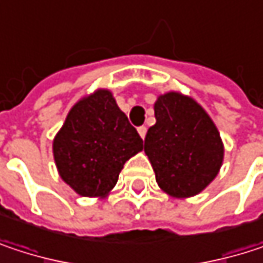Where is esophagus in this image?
<instances>
[{
  "label": "esophagus",
  "mask_w": 263,
  "mask_h": 263,
  "mask_svg": "<svg viewBox=\"0 0 263 263\" xmlns=\"http://www.w3.org/2000/svg\"><path fill=\"white\" fill-rule=\"evenodd\" d=\"M137 131H138V134H140V137H141V138H144V137H146V132H147V128H146V126H140Z\"/></svg>",
  "instance_id": "obj_1"
}]
</instances>
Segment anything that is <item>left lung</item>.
<instances>
[{"label":"left lung","mask_w":263,"mask_h":263,"mask_svg":"<svg viewBox=\"0 0 263 263\" xmlns=\"http://www.w3.org/2000/svg\"><path fill=\"white\" fill-rule=\"evenodd\" d=\"M157 123L147 129L144 152L158 185L175 198L199 193L218 175L224 146L209 114L178 92L155 102Z\"/></svg>","instance_id":"1"}]
</instances>
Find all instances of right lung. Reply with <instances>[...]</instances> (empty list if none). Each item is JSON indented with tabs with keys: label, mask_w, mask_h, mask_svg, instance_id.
Segmentation results:
<instances>
[{
	"label": "right lung",
	"mask_w": 263,
	"mask_h": 263,
	"mask_svg": "<svg viewBox=\"0 0 263 263\" xmlns=\"http://www.w3.org/2000/svg\"><path fill=\"white\" fill-rule=\"evenodd\" d=\"M143 140L108 89L78 102L53 141L61 178L82 196H105Z\"/></svg>",
	"instance_id": "right-lung-1"
}]
</instances>
